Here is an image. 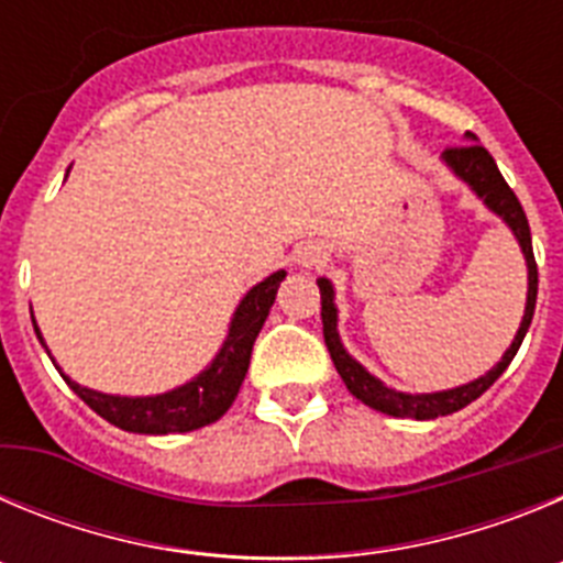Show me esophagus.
Instances as JSON below:
<instances>
[{
    "instance_id": "34e87169",
    "label": "esophagus",
    "mask_w": 563,
    "mask_h": 563,
    "mask_svg": "<svg viewBox=\"0 0 563 563\" xmlns=\"http://www.w3.org/2000/svg\"><path fill=\"white\" fill-rule=\"evenodd\" d=\"M310 262H312V256H310V258H307V256H305V265H310Z\"/></svg>"
}]
</instances>
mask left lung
I'll return each instance as SVG.
<instances>
[{
  "label": "left lung",
  "instance_id": "left-lung-1",
  "mask_svg": "<svg viewBox=\"0 0 563 563\" xmlns=\"http://www.w3.org/2000/svg\"><path fill=\"white\" fill-rule=\"evenodd\" d=\"M467 137H471V143L449 146L442 157H445V163L460 174L467 186L479 194L490 211L499 213L501 220L510 225V231L516 233V239H519V245L527 258V278H530L525 318H521V327L519 332H516L514 343H510V350L505 352V357H501V361L496 363L494 369L487 372L485 377L467 383V386H460V389L437 391V395H402V391L383 386L377 377H372L369 372L363 369L361 363L352 361V357L346 355V350L341 346V338H338V330H335L338 318H335V305H332V285L327 282V278H318V290H321V321H324V343H327V350H330L332 363H335L338 375L343 377L346 389H350L357 400L372 406V409L383 411V415L411 417V420H434V417H445L465 409L467 402H474L476 397L485 395V391L496 383V377L510 366V361H514L516 352H519L521 341H525L527 330H530V321H533L536 296H539V265H536V256H533V239H530L527 213L525 208H521L519 197L514 194V188L507 186L505 177H501L499 166H496V161L490 157V152H487L482 143H476V137L471 132H467Z\"/></svg>",
  "mask_w": 563,
  "mask_h": 563
}]
</instances>
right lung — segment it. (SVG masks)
<instances>
[{
  "instance_id": "add662e5",
  "label": "right lung",
  "mask_w": 563,
  "mask_h": 563,
  "mask_svg": "<svg viewBox=\"0 0 563 563\" xmlns=\"http://www.w3.org/2000/svg\"><path fill=\"white\" fill-rule=\"evenodd\" d=\"M282 278H285V271L273 273L242 298L220 355L213 357V363L202 375H197L180 389L157 397H112L84 389V386L69 380L67 375L62 377L67 380L69 389L87 402L89 409L123 431H134V434H183V431L202 429L208 422L220 420L231 409V402L236 400L239 386H242L247 366H251L253 341H256L258 330L265 324ZM33 327H36V321H33ZM36 335L42 341L38 327Z\"/></svg>"
}]
</instances>
